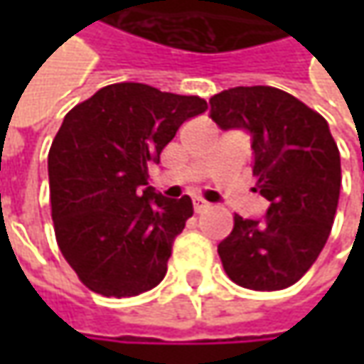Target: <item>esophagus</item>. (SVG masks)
<instances>
[{
  "mask_svg": "<svg viewBox=\"0 0 364 364\" xmlns=\"http://www.w3.org/2000/svg\"><path fill=\"white\" fill-rule=\"evenodd\" d=\"M208 206H210V204L206 203V200H203V198H194V210H196V213H204Z\"/></svg>",
  "mask_w": 364,
  "mask_h": 364,
  "instance_id": "34e87169",
  "label": "esophagus"
}]
</instances>
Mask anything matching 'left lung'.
I'll list each match as a JSON object with an SVG mask.
<instances>
[{"instance_id": "left-lung-1", "label": "left lung", "mask_w": 364, "mask_h": 364, "mask_svg": "<svg viewBox=\"0 0 364 364\" xmlns=\"http://www.w3.org/2000/svg\"><path fill=\"white\" fill-rule=\"evenodd\" d=\"M223 132L251 137L257 192L269 200L261 218L235 215L218 243L235 284L273 291L294 286L326 245L341 194V154L322 115L275 87H235L210 99Z\"/></svg>"}]
</instances>
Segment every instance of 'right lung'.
<instances>
[{"label":"right lung","mask_w":364,"mask_h":364,"mask_svg":"<svg viewBox=\"0 0 364 364\" xmlns=\"http://www.w3.org/2000/svg\"><path fill=\"white\" fill-rule=\"evenodd\" d=\"M206 111L200 97L141 82L103 87L64 117L48 154L56 241L85 286L107 298L156 287L194 208L147 184L178 127Z\"/></svg>","instance_id":"right-lung-1"}]
</instances>
